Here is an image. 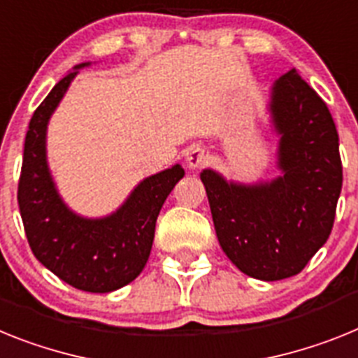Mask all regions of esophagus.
<instances>
[{
    "label": "esophagus",
    "instance_id": "34e87169",
    "mask_svg": "<svg viewBox=\"0 0 358 358\" xmlns=\"http://www.w3.org/2000/svg\"><path fill=\"white\" fill-rule=\"evenodd\" d=\"M185 164L189 169H200L207 164V153L201 148H191L185 155Z\"/></svg>",
    "mask_w": 358,
    "mask_h": 358
}]
</instances>
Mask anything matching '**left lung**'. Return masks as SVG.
<instances>
[{
  "mask_svg": "<svg viewBox=\"0 0 358 358\" xmlns=\"http://www.w3.org/2000/svg\"><path fill=\"white\" fill-rule=\"evenodd\" d=\"M266 111L279 136V175L243 183L203 169L200 178L227 257L250 278L279 281L299 273L326 243L343 164L328 106L295 68L272 85Z\"/></svg>",
  "mask_w": 358,
  "mask_h": 358,
  "instance_id": "obj_1",
  "label": "left lung"
}]
</instances>
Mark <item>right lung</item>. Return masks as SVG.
<instances>
[{"instance_id":"add662e5","label":"right lung","mask_w":358,"mask_h":358,"mask_svg":"<svg viewBox=\"0 0 358 358\" xmlns=\"http://www.w3.org/2000/svg\"><path fill=\"white\" fill-rule=\"evenodd\" d=\"M90 64H77L34 111L24 138L17 203L37 261L77 290L108 294L141 275L153 247L162 205L185 171L175 164L148 176L108 216H80L64 203L50 173L46 133L71 80Z\"/></svg>"}]
</instances>
